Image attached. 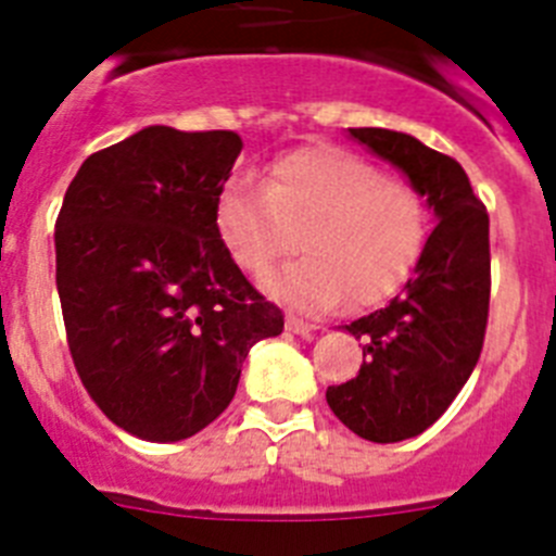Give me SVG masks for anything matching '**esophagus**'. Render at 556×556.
I'll list each match as a JSON object with an SVG mask.
<instances>
[{"label": "esophagus", "instance_id": "esophagus-1", "mask_svg": "<svg viewBox=\"0 0 556 556\" xmlns=\"http://www.w3.org/2000/svg\"><path fill=\"white\" fill-rule=\"evenodd\" d=\"M287 331L301 333V337H308V333L317 331V326H312V323L301 320V317H287Z\"/></svg>", "mask_w": 556, "mask_h": 556}]
</instances>
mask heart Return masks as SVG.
Listing matches in <instances>:
<instances>
[{"instance_id":"obj_1","label":"heart","mask_w":556,"mask_h":556,"mask_svg":"<svg viewBox=\"0 0 556 556\" xmlns=\"http://www.w3.org/2000/svg\"><path fill=\"white\" fill-rule=\"evenodd\" d=\"M214 225L248 275L267 273L301 233L306 255L267 275L264 289L301 312H328L345 298L353 306L381 303L409 278L424 253L426 203L406 178L320 144L281 155L264 186L225 184Z\"/></svg>"}]
</instances>
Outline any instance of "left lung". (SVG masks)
<instances>
[{
	"mask_svg": "<svg viewBox=\"0 0 556 556\" xmlns=\"http://www.w3.org/2000/svg\"><path fill=\"white\" fill-rule=\"evenodd\" d=\"M351 139L404 172L434 211L404 292L345 326L365 342L367 362L326 392L353 434L401 443L440 420L479 362L490 308V217L451 155L384 127H351Z\"/></svg>",
	"mask_w": 556,
	"mask_h": 556,
	"instance_id": "8db88e82",
	"label": "left lung"
}]
</instances>
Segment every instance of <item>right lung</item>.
<instances>
[{
    "instance_id": "1",
    "label": "right lung",
    "mask_w": 556,
    "mask_h": 556,
    "mask_svg": "<svg viewBox=\"0 0 556 556\" xmlns=\"http://www.w3.org/2000/svg\"><path fill=\"white\" fill-rule=\"evenodd\" d=\"M242 139L152 125L83 161L55 223L77 376L108 420L178 443L217 420L283 314L236 267L214 211Z\"/></svg>"
}]
</instances>
